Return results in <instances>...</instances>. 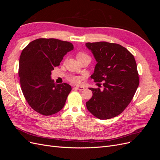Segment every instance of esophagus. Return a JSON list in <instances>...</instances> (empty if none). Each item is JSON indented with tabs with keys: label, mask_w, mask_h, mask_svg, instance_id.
Here are the masks:
<instances>
[{
	"label": "esophagus",
	"mask_w": 160,
	"mask_h": 160,
	"mask_svg": "<svg viewBox=\"0 0 160 160\" xmlns=\"http://www.w3.org/2000/svg\"><path fill=\"white\" fill-rule=\"evenodd\" d=\"M75 88L79 91H83L85 89V88L83 86H77V87H75Z\"/></svg>",
	"instance_id": "obj_1"
}]
</instances>
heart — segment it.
Returning <instances> with one entry per match:
<instances>
[{
  "mask_svg": "<svg viewBox=\"0 0 160 160\" xmlns=\"http://www.w3.org/2000/svg\"><path fill=\"white\" fill-rule=\"evenodd\" d=\"M87 57L89 58V57L87 54H85V53L83 52H79L77 54V60H80L81 59H84V58H87ZM69 79L70 81L72 82V83H76V84L80 83L81 82V81H82L81 77H78V76H72V77H69Z\"/></svg>",
  "mask_w": 160,
  "mask_h": 160,
  "instance_id": "heart-1",
  "label": "heart"
}]
</instances>
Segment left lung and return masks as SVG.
<instances>
[{
    "instance_id": "8db88e82",
    "label": "left lung",
    "mask_w": 160,
    "mask_h": 160,
    "mask_svg": "<svg viewBox=\"0 0 160 160\" xmlns=\"http://www.w3.org/2000/svg\"><path fill=\"white\" fill-rule=\"evenodd\" d=\"M97 61L91 78L103 89L89 88L93 96L86 102L91 113L108 119L122 113L132 100L139 83L137 64L126 48L108 42H87Z\"/></svg>"
}]
</instances>
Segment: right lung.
I'll list each match as a JSON object with an SVG mask.
<instances>
[{
	"instance_id": "add662e5",
	"label": "right lung",
	"mask_w": 160,
	"mask_h": 160,
	"mask_svg": "<svg viewBox=\"0 0 160 160\" xmlns=\"http://www.w3.org/2000/svg\"><path fill=\"white\" fill-rule=\"evenodd\" d=\"M73 49L72 43L56 38H38L21 52L18 75L24 97L32 109L48 116L61 111L71 91L69 84H55L51 71Z\"/></svg>"
}]
</instances>
